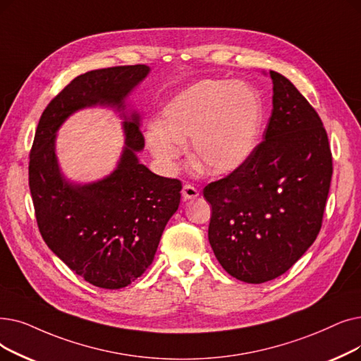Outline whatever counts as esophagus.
<instances>
[{
	"label": "esophagus",
	"instance_id": "1",
	"mask_svg": "<svg viewBox=\"0 0 361 361\" xmlns=\"http://www.w3.org/2000/svg\"><path fill=\"white\" fill-rule=\"evenodd\" d=\"M181 195H183V199H184V200H192V199H195V197L199 196V192H197V189H196L195 185H192V184H184L183 190H181Z\"/></svg>",
	"mask_w": 361,
	"mask_h": 361
}]
</instances>
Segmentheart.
Listing matches in <instances>:
<instances>
[{"instance_id":"b5f03b06","label":"heart","mask_w":361,"mask_h":361,"mask_svg":"<svg viewBox=\"0 0 361 361\" xmlns=\"http://www.w3.org/2000/svg\"><path fill=\"white\" fill-rule=\"evenodd\" d=\"M259 92L231 80H203L176 94L146 133L152 154L172 169L192 140L190 159L208 176H227L254 153L262 123Z\"/></svg>"}]
</instances>
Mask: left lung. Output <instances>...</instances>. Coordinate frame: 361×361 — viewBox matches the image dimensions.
Here are the masks:
<instances>
[{"label": "left lung", "instance_id": "obj_1", "mask_svg": "<svg viewBox=\"0 0 361 361\" xmlns=\"http://www.w3.org/2000/svg\"><path fill=\"white\" fill-rule=\"evenodd\" d=\"M262 142L227 177L203 189L208 239L223 269L246 283L286 273L316 240L332 178L326 130L296 87L274 71Z\"/></svg>", "mask_w": 361, "mask_h": 361}]
</instances>
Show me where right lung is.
Wrapping results in <instances>:
<instances>
[{"label": "right lung", "mask_w": 361, "mask_h": 361, "mask_svg": "<svg viewBox=\"0 0 361 361\" xmlns=\"http://www.w3.org/2000/svg\"><path fill=\"white\" fill-rule=\"evenodd\" d=\"M149 72L134 65L76 76L45 107L29 154V189L44 242L72 271L103 289L128 286L147 270L178 209L181 181L138 162L145 137L135 111L122 112L125 146L116 168L94 183H72L61 174L56 133L85 107L125 111V100Z\"/></svg>", "instance_id": "right-lung-1"}]
</instances>
